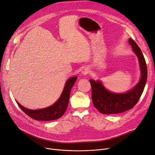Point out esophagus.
<instances>
[{
	"instance_id": "1",
	"label": "esophagus",
	"mask_w": 155,
	"mask_h": 155,
	"mask_svg": "<svg viewBox=\"0 0 155 155\" xmlns=\"http://www.w3.org/2000/svg\"><path fill=\"white\" fill-rule=\"evenodd\" d=\"M82 73L83 75H87V74L89 73V69L88 68H84L82 70Z\"/></svg>"
}]
</instances>
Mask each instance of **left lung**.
<instances>
[{
  "mask_svg": "<svg viewBox=\"0 0 155 155\" xmlns=\"http://www.w3.org/2000/svg\"><path fill=\"white\" fill-rule=\"evenodd\" d=\"M129 42L138 58L141 71L139 82L132 90L124 94L113 93L106 90L99 80H89L92 87V103L96 108L103 114L120 113L133 108L143 92L147 77L145 59L139 47L132 38H129Z\"/></svg>",
  "mask_w": 155,
  "mask_h": 155,
  "instance_id": "8db88e82",
  "label": "left lung"
}]
</instances>
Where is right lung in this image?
Masks as SVG:
<instances>
[{"label":"right lung","mask_w":155,"mask_h":155,"mask_svg":"<svg viewBox=\"0 0 155 155\" xmlns=\"http://www.w3.org/2000/svg\"><path fill=\"white\" fill-rule=\"evenodd\" d=\"M77 77L69 78L66 82L61 96L53 105L40 110H29L17 103L22 111L31 118L38 121H50L59 118L63 116L68 105L70 92Z\"/></svg>","instance_id":"obj_1"}]
</instances>
